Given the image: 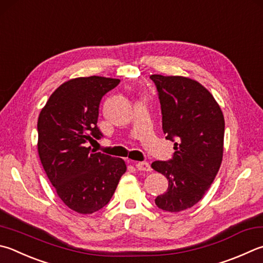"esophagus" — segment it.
Segmentation results:
<instances>
[{"mask_svg": "<svg viewBox=\"0 0 263 263\" xmlns=\"http://www.w3.org/2000/svg\"><path fill=\"white\" fill-rule=\"evenodd\" d=\"M136 168L140 171H151L152 168L148 162H138L136 163Z\"/></svg>", "mask_w": 263, "mask_h": 263, "instance_id": "1", "label": "esophagus"}]
</instances>
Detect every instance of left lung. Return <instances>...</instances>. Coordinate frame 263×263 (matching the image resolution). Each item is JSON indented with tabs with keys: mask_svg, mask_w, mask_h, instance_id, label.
<instances>
[{
	"mask_svg": "<svg viewBox=\"0 0 263 263\" xmlns=\"http://www.w3.org/2000/svg\"><path fill=\"white\" fill-rule=\"evenodd\" d=\"M151 79L159 93L165 139L176 141L173 159L152 163L169 181L155 203L162 211L178 213L199 202L216 177L223 157L224 116L211 92L195 80L161 74Z\"/></svg>",
	"mask_w": 263,
	"mask_h": 263,
	"instance_id": "8db88e82",
	"label": "left lung"
}]
</instances>
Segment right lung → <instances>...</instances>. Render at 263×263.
Returning a JSON list of instances; mask_svg holds the SVG:
<instances>
[{
	"instance_id": "add662e5",
	"label": "right lung",
	"mask_w": 263,
	"mask_h": 263,
	"mask_svg": "<svg viewBox=\"0 0 263 263\" xmlns=\"http://www.w3.org/2000/svg\"><path fill=\"white\" fill-rule=\"evenodd\" d=\"M119 82L99 76L70 79L50 95L37 119L42 166L60 199L79 214L106 206L126 171L124 160L88 147L102 137L97 125L101 99Z\"/></svg>"
}]
</instances>
